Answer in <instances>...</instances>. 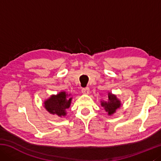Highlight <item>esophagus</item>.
Segmentation results:
<instances>
[{"label":"esophagus","mask_w":161,"mask_h":161,"mask_svg":"<svg viewBox=\"0 0 161 161\" xmlns=\"http://www.w3.org/2000/svg\"><path fill=\"white\" fill-rule=\"evenodd\" d=\"M81 92L84 94H88L89 93V87H84V88L81 89Z\"/></svg>","instance_id":"esophagus-1"}]
</instances>
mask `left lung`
Segmentation results:
<instances>
[{
    "mask_svg": "<svg viewBox=\"0 0 161 161\" xmlns=\"http://www.w3.org/2000/svg\"><path fill=\"white\" fill-rule=\"evenodd\" d=\"M102 107L104 108L105 111L108 112V115H112L116 112L117 108L121 107V102L117 99L116 95H114L111 93L108 94V101H102L101 102Z\"/></svg>",
    "mask_w": 161,
    "mask_h": 161,
    "instance_id": "8db88e82",
    "label": "left lung"
}]
</instances>
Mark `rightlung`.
Wrapping results in <instances>:
<instances>
[{
  "label": "right lung",
  "instance_id": "obj_1",
  "mask_svg": "<svg viewBox=\"0 0 161 161\" xmlns=\"http://www.w3.org/2000/svg\"><path fill=\"white\" fill-rule=\"evenodd\" d=\"M65 92H61L57 95L52 96L45 101L44 107L48 112L58 116H66V109L69 108L72 98Z\"/></svg>",
  "mask_w": 161,
  "mask_h": 161
}]
</instances>
